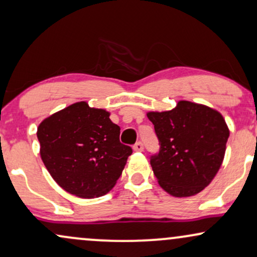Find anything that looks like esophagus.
<instances>
[{
  "mask_svg": "<svg viewBox=\"0 0 257 257\" xmlns=\"http://www.w3.org/2000/svg\"><path fill=\"white\" fill-rule=\"evenodd\" d=\"M133 149H134L135 152H142L145 149V147H144V144H142V142H136V144L133 146Z\"/></svg>",
  "mask_w": 257,
  "mask_h": 257,
  "instance_id": "obj_1",
  "label": "esophagus"
}]
</instances>
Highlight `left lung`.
<instances>
[{
    "label": "left lung",
    "instance_id": "left-lung-1",
    "mask_svg": "<svg viewBox=\"0 0 257 257\" xmlns=\"http://www.w3.org/2000/svg\"><path fill=\"white\" fill-rule=\"evenodd\" d=\"M160 149L151 157L159 185L174 197H190L212 181L225 154L229 129L209 106L180 100L170 111L147 113Z\"/></svg>",
    "mask_w": 257,
    "mask_h": 257
}]
</instances>
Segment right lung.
I'll list each match as a JSON object with an SVG mask.
<instances>
[{
    "label": "right lung",
    "mask_w": 257,
    "mask_h": 257,
    "mask_svg": "<svg viewBox=\"0 0 257 257\" xmlns=\"http://www.w3.org/2000/svg\"><path fill=\"white\" fill-rule=\"evenodd\" d=\"M110 113L78 102L38 126L40 155L56 183L80 198L104 196L121 177L132 147L119 142Z\"/></svg>",
    "instance_id": "right-lung-1"
}]
</instances>
